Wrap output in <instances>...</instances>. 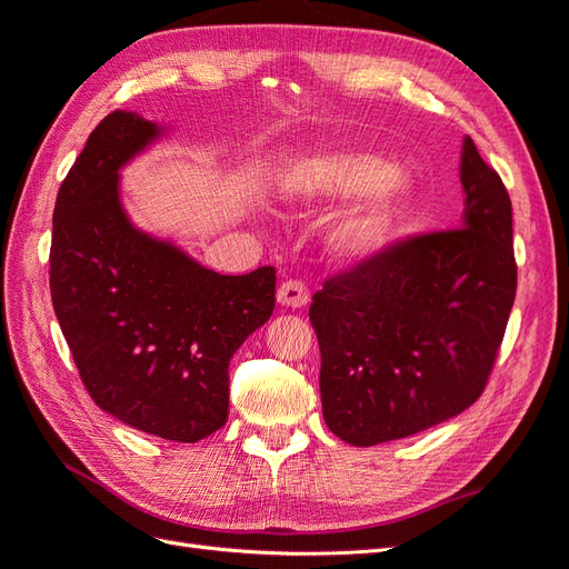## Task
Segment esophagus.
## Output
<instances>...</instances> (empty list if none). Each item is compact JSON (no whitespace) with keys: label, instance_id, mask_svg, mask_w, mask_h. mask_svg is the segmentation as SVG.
Segmentation results:
<instances>
[{"label":"esophagus","instance_id":"obj_1","mask_svg":"<svg viewBox=\"0 0 569 569\" xmlns=\"http://www.w3.org/2000/svg\"><path fill=\"white\" fill-rule=\"evenodd\" d=\"M311 299V291L301 280H287L278 289V301L287 308H303Z\"/></svg>","mask_w":569,"mask_h":569}]
</instances>
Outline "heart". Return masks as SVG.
I'll return each instance as SVG.
<instances>
[{
	"mask_svg": "<svg viewBox=\"0 0 569 569\" xmlns=\"http://www.w3.org/2000/svg\"><path fill=\"white\" fill-rule=\"evenodd\" d=\"M278 189L284 201L301 206L363 197L330 232L332 249L349 261L372 258L389 244L412 192L408 176L387 153L351 142H327L303 153L284 168Z\"/></svg>",
	"mask_w": 569,
	"mask_h": 569,
	"instance_id": "b5f03b06",
	"label": "heart"
}]
</instances>
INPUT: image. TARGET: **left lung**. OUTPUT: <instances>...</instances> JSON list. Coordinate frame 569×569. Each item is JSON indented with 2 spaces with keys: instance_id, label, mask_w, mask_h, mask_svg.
<instances>
[{
  "instance_id": "1",
  "label": "left lung",
  "mask_w": 569,
  "mask_h": 569,
  "mask_svg": "<svg viewBox=\"0 0 569 569\" xmlns=\"http://www.w3.org/2000/svg\"><path fill=\"white\" fill-rule=\"evenodd\" d=\"M462 222L399 239L327 278L311 303L322 418L353 446L406 439L485 391L518 289L503 180L462 142Z\"/></svg>"
}]
</instances>
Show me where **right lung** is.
Wrapping results in <instances>:
<instances>
[{
  "instance_id": "right-lung-1",
  "label": "right lung",
  "mask_w": 569,
  "mask_h": 569,
  "mask_svg": "<svg viewBox=\"0 0 569 569\" xmlns=\"http://www.w3.org/2000/svg\"><path fill=\"white\" fill-rule=\"evenodd\" d=\"M161 128L113 111L57 194L49 289L92 401L140 432L194 443L228 422L230 358L268 322L274 268L220 274L137 230L118 170Z\"/></svg>"
}]
</instances>
